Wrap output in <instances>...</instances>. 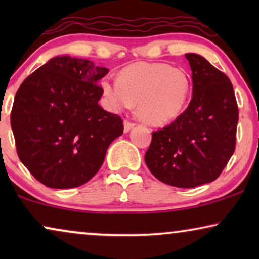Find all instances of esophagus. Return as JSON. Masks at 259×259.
<instances>
[{
    "label": "esophagus",
    "instance_id": "34e87169",
    "mask_svg": "<svg viewBox=\"0 0 259 259\" xmlns=\"http://www.w3.org/2000/svg\"><path fill=\"white\" fill-rule=\"evenodd\" d=\"M134 126H136V123L131 122V121H128V120H125V121H123V131H125V133L130 132V131L132 130Z\"/></svg>",
    "mask_w": 259,
    "mask_h": 259
}]
</instances>
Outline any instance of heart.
Returning a JSON list of instances; mask_svg holds the SVG:
<instances>
[{"mask_svg":"<svg viewBox=\"0 0 259 259\" xmlns=\"http://www.w3.org/2000/svg\"><path fill=\"white\" fill-rule=\"evenodd\" d=\"M108 107L114 112L138 101L140 118L151 125H165L184 112L191 94L187 73L167 63L136 62L120 70L118 80H102Z\"/></svg>","mask_w":259,"mask_h":259,"instance_id":"b5f03b06","label":"heart"}]
</instances>
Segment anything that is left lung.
Wrapping results in <instances>:
<instances>
[{
	"instance_id": "1",
	"label": "left lung",
	"mask_w": 259,
	"mask_h": 259,
	"mask_svg": "<svg viewBox=\"0 0 259 259\" xmlns=\"http://www.w3.org/2000/svg\"><path fill=\"white\" fill-rule=\"evenodd\" d=\"M185 56L192 100L175 121L152 133L145 162L160 182L192 189L217 179L235 152L238 106L224 73L201 55Z\"/></svg>"
}]
</instances>
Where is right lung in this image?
Here are the masks:
<instances>
[{"mask_svg":"<svg viewBox=\"0 0 259 259\" xmlns=\"http://www.w3.org/2000/svg\"><path fill=\"white\" fill-rule=\"evenodd\" d=\"M107 73L90 60L55 56L17 90L10 114L17 155L44 185H83L122 134V119L98 104Z\"/></svg>","mask_w":259,"mask_h":259,"instance_id":"obj_1","label":"right lung"}]
</instances>
